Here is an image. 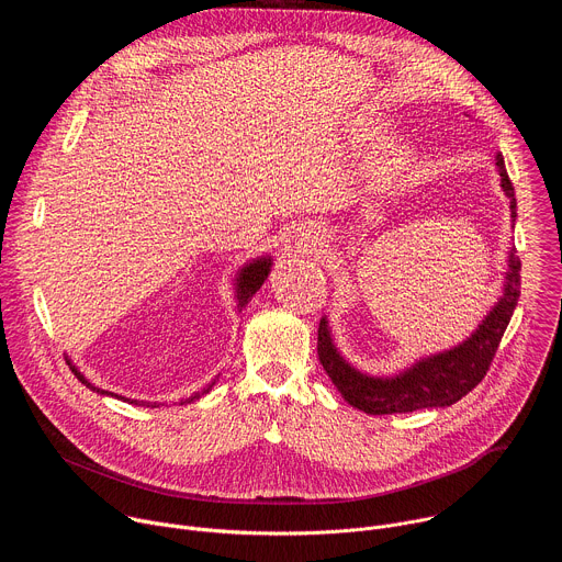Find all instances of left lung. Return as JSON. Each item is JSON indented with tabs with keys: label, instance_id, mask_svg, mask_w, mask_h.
Wrapping results in <instances>:
<instances>
[{
	"label": "left lung",
	"instance_id": "8db88e82",
	"mask_svg": "<svg viewBox=\"0 0 562 562\" xmlns=\"http://www.w3.org/2000/svg\"><path fill=\"white\" fill-rule=\"evenodd\" d=\"M496 167L503 191L512 200V220L516 222L514 184L507 176L503 155H496ZM514 254L516 247L509 256L505 295L485 317V323L477 327V331L460 347L425 358L395 378H369L349 367L331 342L327 319H319L317 356L347 403L371 416L407 414L427 407H449L475 389L477 382H483L520 297V258Z\"/></svg>",
	"mask_w": 562,
	"mask_h": 562
}]
</instances>
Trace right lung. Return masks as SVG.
I'll use <instances>...</instances> for the list:
<instances>
[{
    "instance_id": "add662e5",
    "label": "right lung",
    "mask_w": 562,
    "mask_h": 562,
    "mask_svg": "<svg viewBox=\"0 0 562 562\" xmlns=\"http://www.w3.org/2000/svg\"><path fill=\"white\" fill-rule=\"evenodd\" d=\"M269 267H271V262L269 260H256L254 265H249V267H245L243 269V273H239V280H237V300H239V306H245L247 302H249V297L262 286V282L267 280V276H269ZM68 364H70V360H66ZM70 371L77 375V380L82 382V384H87V386H91L93 391H98V393H109V391H102V389H98V386H93L91 382H87V378L79 373L72 364H70ZM215 384V380L206 386V389H202L200 393H195L191 400H195V397H200V395H204V393H209L211 391V386ZM122 397V395H120ZM142 405H146V407H159V403H142Z\"/></svg>"
}]
</instances>
